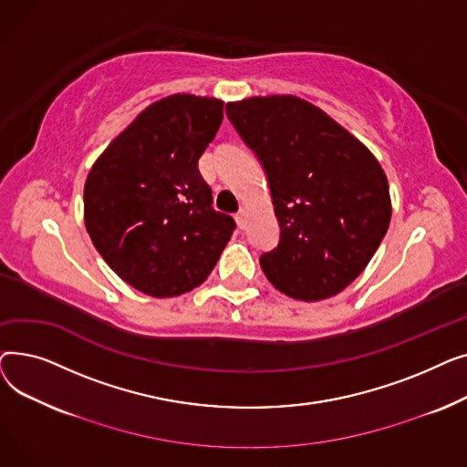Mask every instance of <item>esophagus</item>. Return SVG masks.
<instances>
[{
    "mask_svg": "<svg viewBox=\"0 0 467 467\" xmlns=\"http://www.w3.org/2000/svg\"><path fill=\"white\" fill-rule=\"evenodd\" d=\"M246 215H248V212H246V208H244V206H242V208L236 212V215H234V219H236V223H238L240 229L246 227Z\"/></svg>",
    "mask_w": 467,
    "mask_h": 467,
    "instance_id": "34e87169",
    "label": "esophagus"
}]
</instances>
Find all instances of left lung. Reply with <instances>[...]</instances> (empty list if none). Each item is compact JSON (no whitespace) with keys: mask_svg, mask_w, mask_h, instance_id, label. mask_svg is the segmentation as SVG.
<instances>
[{"mask_svg":"<svg viewBox=\"0 0 467 467\" xmlns=\"http://www.w3.org/2000/svg\"><path fill=\"white\" fill-rule=\"evenodd\" d=\"M233 127L261 161L280 242L259 257L278 291L322 301L352 284L388 231L382 166L326 111L289 94L227 104Z\"/></svg>","mask_w":467,"mask_h":467,"instance_id":"1","label":"left lung"}]
</instances>
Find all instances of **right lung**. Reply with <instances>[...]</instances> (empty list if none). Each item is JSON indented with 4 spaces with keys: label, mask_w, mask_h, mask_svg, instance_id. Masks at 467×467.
Returning a JSON list of instances; mask_svg holds the SVG:
<instances>
[{
    "label": "right lung",
    "mask_w": 467,
    "mask_h": 467,
    "mask_svg": "<svg viewBox=\"0 0 467 467\" xmlns=\"http://www.w3.org/2000/svg\"><path fill=\"white\" fill-rule=\"evenodd\" d=\"M223 120V102L171 94L145 108L92 164L85 227L113 271L151 297L201 285L234 231L215 212L199 159Z\"/></svg>",
    "instance_id": "add662e5"
}]
</instances>
